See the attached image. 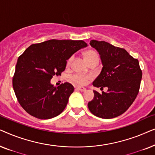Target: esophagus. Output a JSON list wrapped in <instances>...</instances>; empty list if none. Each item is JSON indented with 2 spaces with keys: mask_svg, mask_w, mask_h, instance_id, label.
Listing matches in <instances>:
<instances>
[{
  "mask_svg": "<svg viewBox=\"0 0 155 155\" xmlns=\"http://www.w3.org/2000/svg\"><path fill=\"white\" fill-rule=\"evenodd\" d=\"M77 89L78 90L81 91V92H84V91H86V89L83 87H80V86H78L77 87Z\"/></svg>",
  "mask_w": 155,
  "mask_h": 155,
  "instance_id": "obj_1",
  "label": "esophagus"
}]
</instances>
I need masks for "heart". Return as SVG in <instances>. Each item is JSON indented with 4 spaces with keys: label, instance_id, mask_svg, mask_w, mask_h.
Segmentation results:
<instances>
[{
    "label": "heart",
    "instance_id": "1",
    "mask_svg": "<svg viewBox=\"0 0 155 155\" xmlns=\"http://www.w3.org/2000/svg\"><path fill=\"white\" fill-rule=\"evenodd\" d=\"M84 58L86 62L89 63L92 61H99V55L94 50H88L84 53ZM73 60V57H70L67 60L66 66H69L71 65V61ZM90 77L89 75H84L81 74H75L71 76V80L78 84H85Z\"/></svg>",
    "mask_w": 155,
    "mask_h": 155
}]
</instances>
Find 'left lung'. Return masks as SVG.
Returning <instances> with one entry per match:
<instances>
[{
  "instance_id": "8db88e82",
  "label": "left lung",
  "mask_w": 155,
  "mask_h": 155,
  "mask_svg": "<svg viewBox=\"0 0 155 155\" xmlns=\"http://www.w3.org/2000/svg\"><path fill=\"white\" fill-rule=\"evenodd\" d=\"M90 45L100 54L103 68L93 85L107 92L94 91V97L88 103L91 113L101 118H113L121 115L130 107L139 92L142 70L138 60L123 48L104 41L91 40Z\"/></svg>"
}]
</instances>
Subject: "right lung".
Returning <instances> with one entry per match:
<instances>
[{"mask_svg": "<svg viewBox=\"0 0 155 155\" xmlns=\"http://www.w3.org/2000/svg\"><path fill=\"white\" fill-rule=\"evenodd\" d=\"M87 46L82 40L51 39L32 44L19 56L12 86L25 111L39 119H49L62 113L74 87L69 82L56 87L50 80L61 75L68 59Z\"/></svg>", "mask_w": 155, "mask_h": 155, "instance_id": "add662e5", "label": "right lung"}]
</instances>
